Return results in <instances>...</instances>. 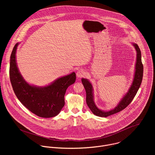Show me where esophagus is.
<instances>
[{"label": "esophagus", "mask_w": 155, "mask_h": 155, "mask_svg": "<svg viewBox=\"0 0 155 155\" xmlns=\"http://www.w3.org/2000/svg\"><path fill=\"white\" fill-rule=\"evenodd\" d=\"M84 75H85V72H84V70H83V69H80V70H78V71L77 72V76L78 77L81 78V77H84Z\"/></svg>", "instance_id": "obj_1"}]
</instances>
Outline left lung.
Wrapping results in <instances>:
<instances>
[{"label": "left lung", "mask_w": 155, "mask_h": 155, "mask_svg": "<svg viewBox=\"0 0 155 155\" xmlns=\"http://www.w3.org/2000/svg\"><path fill=\"white\" fill-rule=\"evenodd\" d=\"M132 44H133V45L135 47L136 50L137 51V59L136 64V71L134 74V78L128 92L122 98L121 101L119 102L118 105L115 107V108L108 112H104L99 109L96 107L94 102L93 88L91 83L89 81V80L86 78L81 79V82L83 84L86 93V104L90 108L91 111L95 115L101 117H107L110 115H112L119 112H121V110L124 109L132 102V101L133 100L135 96L136 95L142 81L143 66L141 59V51L140 50L139 46L136 43Z\"/></svg>", "instance_id": "8db88e82"}]
</instances>
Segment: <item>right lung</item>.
Listing matches in <instances>:
<instances>
[{
	"label": "right lung",
	"instance_id": "add662e5",
	"mask_svg": "<svg viewBox=\"0 0 155 155\" xmlns=\"http://www.w3.org/2000/svg\"><path fill=\"white\" fill-rule=\"evenodd\" d=\"M16 43L10 56V79L17 98L25 107L38 117L51 118L58 115L64 106L68 87L75 83V72L61 77L50 84L37 87L28 83L19 72L16 62Z\"/></svg>",
	"mask_w": 155,
	"mask_h": 155
}]
</instances>
